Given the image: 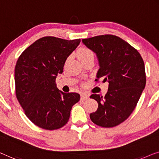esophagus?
I'll list each match as a JSON object with an SVG mask.
<instances>
[{"mask_svg": "<svg viewBox=\"0 0 159 159\" xmlns=\"http://www.w3.org/2000/svg\"><path fill=\"white\" fill-rule=\"evenodd\" d=\"M89 97V94H86V93H82L81 95H80V99L82 100H86V99H88Z\"/></svg>", "mask_w": 159, "mask_h": 159, "instance_id": "esophagus-1", "label": "esophagus"}]
</instances>
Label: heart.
Here are the masks:
<instances>
[{
	"label": "heart",
	"instance_id": "obj_1",
	"mask_svg": "<svg viewBox=\"0 0 159 159\" xmlns=\"http://www.w3.org/2000/svg\"><path fill=\"white\" fill-rule=\"evenodd\" d=\"M78 58L80 62L88 59L89 57H93V53L91 50L86 48H82L79 50L77 52Z\"/></svg>",
	"mask_w": 159,
	"mask_h": 159
}]
</instances>
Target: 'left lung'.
I'll list each match as a JSON object with an SVG mask.
<instances>
[{
	"label": "left lung",
	"mask_w": 159,
	"mask_h": 159,
	"mask_svg": "<svg viewBox=\"0 0 159 159\" xmlns=\"http://www.w3.org/2000/svg\"><path fill=\"white\" fill-rule=\"evenodd\" d=\"M82 42L97 57L96 80L109 83L104 97L91 95L99 104L90 114L91 121L103 127L117 126L131 115L146 86L143 60L137 50L117 36L100 35Z\"/></svg>",
	"instance_id": "obj_1"
}]
</instances>
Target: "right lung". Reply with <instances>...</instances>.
Returning a JSON list of instances; mask_svg holds the SVG:
<instances>
[{
	"label": "right lung",
	"mask_w": 159,
	"mask_h": 159,
	"mask_svg": "<svg viewBox=\"0 0 159 159\" xmlns=\"http://www.w3.org/2000/svg\"><path fill=\"white\" fill-rule=\"evenodd\" d=\"M80 39L54 37L40 38L26 49L15 67L16 95L25 115L41 128L53 130L68 122L72 107L80 100L78 93H64L55 79L63 72L68 57Z\"/></svg>",
	"instance_id": "right-lung-1"
}]
</instances>
